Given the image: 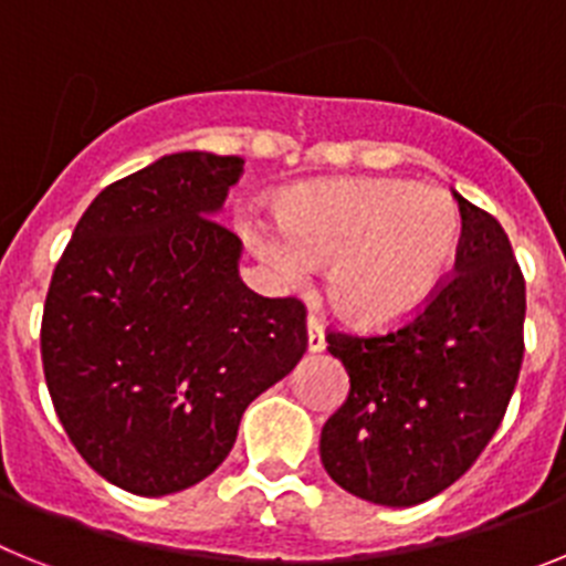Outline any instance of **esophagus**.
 Returning <instances> with one entry per match:
<instances>
[{
	"label": "esophagus",
	"mask_w": 566,
	"mask_h": 566,
	"mask_svg": "<svg viewBox=\"0 0 566 566\" xmlns=\"http://www.w3.org/2000/svg\"><path fill=\"white\" fill-rule=\"evenodd\" d=\"M324 324H322V318L316 316V313H311V316H307V350L311 353H318V350H324Z\"/></svg>",
	"instance_id": "34e87169"
}]
</instances>
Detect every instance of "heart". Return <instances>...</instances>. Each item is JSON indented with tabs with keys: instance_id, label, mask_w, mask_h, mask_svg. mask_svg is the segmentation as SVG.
Returning a JSON list of instances; mask_svg holds the SVG:
<instances>
[{
	"instance_id": "1",
	"label": "heart",
	"mask_w": 566,
	"mask_h": 566,
	"mask_svg": "<svg viewBox=\"0 0 566 566\" xmlns=\"http://www.w3.org/2000/svg\"><path fill=\"white\" fill-rule=\"evenodd\" d=\"M276 224H250L255 253L287 279L331 262L327 296L361 324L419 311L450 273L461 242L453 196L410 179L307 181L279 196Z\"/></svg>"
}]
</instances>
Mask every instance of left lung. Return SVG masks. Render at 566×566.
<instances>
[{"label":"left lung","instance_id":"obj_1","mask_svg":"<svg viewBox=\"0 0 566 566\" xmlns=\"http://www.w3.org/2000/svg\"><path fill=\"white\" fill-rule=\"evenodd\" d=\"M455 199V268L419 311L387 331H327L350 392L324 421L322 464L338 488L385 507L421 504L475 464L524 358L527 293L507 233Z\"/></svg>","mask_w":566,"mask_h":566}]
</instances>
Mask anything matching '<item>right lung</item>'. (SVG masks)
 Here are the masks:
<instances>
[{"label": "right lung", "mask_w": 566, "mask_h": 566, "mask_svg": "<svg viewBox=\"0 0 566 566\" xmlns=\"http://www.w3.org/2000/svg\"><path fill=\"white\" fill-rule=\"evenodd\" d=\"M244 159L174 154L91 201L53 270L42 365L67 439L136 495L208 479L242 412L307 350L302 298L239 279L242 242L210 213Z\"/></svg>", "instance_id": "obj_1"}]
</instances>
